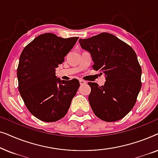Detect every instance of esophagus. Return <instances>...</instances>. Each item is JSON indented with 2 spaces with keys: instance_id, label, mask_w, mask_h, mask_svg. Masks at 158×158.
Segmentation results:
<instances>
[{
  "instance_id": "1",
  "label": "esophagus",
  "mask_w": 158,
  "mask_h": 158,
  "mask_svg": "<svg viewBox=\"0 0 158 158\" xmlns=\"http://www.w3.org/2000/svg\"><path fill=\"white\" fill-rule=\"evenodd\" d=\"M79 82H80V84H81V85H84V84H86V82L85 81H83V80H80Z\"/></svg>"
}]
</instances>
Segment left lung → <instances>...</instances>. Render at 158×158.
<instances>
[{
	"instance_id": "8db88e82",
	"label": "left lung",
	"mask_w": 158,
	"mask_h": 158,
	"mask_svg": "<svg viewBox=\"0 0 158 158\" xmlns=\"http://www.w3.org/2000/svg\"><path fill=\"white\" fill-rule=\"evenodd\" d=\"M79 43L91 55L93 68L101 71L106 77L103 85L88 83L93 111L105 122L122 119L132 109L142 86V69L135 52L109 33L80 39Z\"/></svg>"
}]
</instances>
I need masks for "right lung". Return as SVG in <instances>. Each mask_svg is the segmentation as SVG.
I'll use <instances>...</instances> for the list:
<instances>
[{"label": "right lung", "mask_w": 158, "mask_h": 158, "mask_svg": "<svg viewBox=\"0 0 158 158\" xmlns=\"http://www.w3.org/2000/svg\"><path fill=\"white\" fill-rule=\"evenodd\" d=\"M77 40L43 34L21 54L17 69L19 93L30 113L43 122H54L64 117L78 89V80L61 81L55 75V69Z\"/></svg>", "instance_id": "1"}]
</instances>
